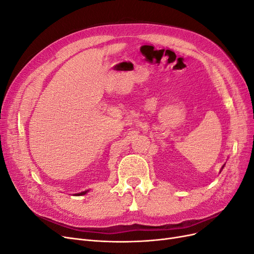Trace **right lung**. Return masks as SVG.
Listing matches in <instances>:
<instances>
[{
    "label": "right lung",
    "instance_id": "add662e5",
    "mask_svg": "<svg viewBox=\"0 0 254 254\" xmlns=\"http://www.w3.org/2000/svg\"><path fill=\"white\" fill-rule=\"evenodd\" d=\"M89 190H84V191H81V193H78V194H75L76 196H81V195H84V194H87Z\"/></svg>",
    "mask_w": 254,
    "mask_h": 254
}]
</instances>
